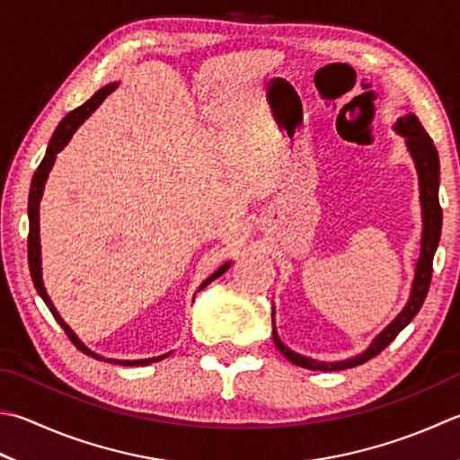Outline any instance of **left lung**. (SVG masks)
I'll return each mask as SVG.
<instances>
[{"instance_id":"obj_1","label":"left lung","mask_w":460,"mask_h":460,"mask_svg":"<svg viewBox=\"0 0 460 460\" xmlns=\"http://www.w3.org/2000/svg\"><path fill=\"white\" fill-rule=\"evenodd\" d=\"M394 129L398 134H402L406 137V146H409L414 164H417L419 180H420L422 240H420V258L417 262V274H414L409 305H406L401 314H398L393 323L375 338V342L370 344V349L367 352H362L357 358L334 362V365L300 357V354L288 350L280 342V338L276 336V331H272L274 344L279 346V350L290 362H294V365L305 367L310 370H344V368L365 365L367 360L375 358L376 354L383 352L386 346L394 341L398 332H401L402 328L419 314L422 302H424V298H427L430 279H432V258H435L438 240H440V228H443V210H440V204H438V174H440L438 172L440 170L438 152L435 148V144H432V137L427 134V129L422 128L420 119L414 114H409V116L398 119Z\"/></svg>"}]
</instances>
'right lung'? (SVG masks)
I'll use <instances>...</instances> for the list:
<instances>
[{
  "instance_id": "obj_1",
  "label": "right lung",
  "mask_w": 460,
  "mask_h": 460,
  "mask_svg": "<svg viewBox=\"0 0 460 460\" xmlns=\"http://www.w3.org/2000/svg\"><path fill=\"white\" fill-rule=\"evenodd\" d=\"M116 90V84H110L106 85V88H102L95 92L92 98L82 103L80 108H75L69 111V114L59 122V126L56 128L54 136H51L49 140V146H48V152L46 155H43L41 164L36 170V174H33V180H31V188H30V202H28V214H30V234H28V262H30V272H31V280H33V286H36V290L40 296L43 298V302H46L48 308L51 314H54V318L59 323V326L64 328V332L67 334L69 341L74 342V346L77 350H82L84 354H88V357L92 358H98V360H106L103 357H100V354H95L92 350L85 349V346L80 342V338H77L72 328H69L62 316L58 314L54 305H51V300L48 298V292L46 288H43V282H41V260H40V200H41V192H43V184H46V178L49 174L51 166H54V160H56V154L59 150H64V146L69 142V137H72V134L75 132L77 128H80V124L84 122L85 118H88L92 111L100 106V103L108 98V95ZM230 264H224L220 270H216L210 279H206L200 286V290L206 288L208 284H210L212 280L218 279V276H222L224 272L228 270ZM166 357V354H164ZM164 357H158V358H146V360H114L110 358L108 362H116V365H126V367H144V365H150V362H158L162 360Z\"/></svg>"
}]
</instances>
